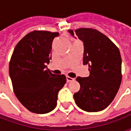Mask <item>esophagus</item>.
Returning <instances> with one entry per match:
<instances>
[{"label": "esophagus", "mask_w": 131, "mask_h": 131, "mask_svg": "<svg viewBox=\"0 0 131 131\" xmlns=\"http://www.w3.org/2000/svg\"><path fill=\"white\" fill-rule=\"evenodd\" d=\"M74 79H73V78H71V77L67 76V82H70V81H74Z\"/></svg>", "instance_id": "34e87169"}]
</instances>
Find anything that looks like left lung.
Masks as SVG:
<instances>
[{
	"instance_id": "1",
	"label": "left lung",
	"mask_w": 131,
	"mask_h": 131,
	"mask_svg": "<svg viewBox=\"0 0 131 131\" xmlns=\"http://www.w3.org/2000/svg\"><path fill=\"white\" fill-rule=\"evenodd\" d=\"M68 31L83 43V64H88L90 71L89 77L77 78L81 88L74 95L75 102L85 112L102 111L113 101L121 85L120 51L109 38L96 29L81 28Z\"/></svg>"
}]
</instances>
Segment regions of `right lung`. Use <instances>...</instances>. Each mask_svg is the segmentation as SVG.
Wrapping results in <instances>:
<instances>
[{
	"label": "right lung",
	"mask_w": 131,
	"mask_h": 131,
	"mask_svg": "<svg viewBox=\"0 0 131 131\" xmlns=\"http://www.w3.org/2000/svg\"><path fill=\"white\" fill-rule=\"evenodd\" d=\"M59 33L34 31L19 42L12 54L9 74L17 98L36 114H46L57 105V95L67 79L46 69L51 60L52 43Z\"/></svg>",
	"instance_id": "obj_1"
}]
</instances>
